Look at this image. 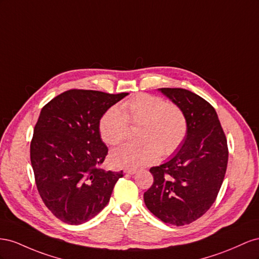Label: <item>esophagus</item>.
I'll return each mask as SVG.
<instances>
[{
	"label": "esophagus",
	"instance_id": "1",
	"mask_svg": "<svg viewBox=\"0 0 259 259\" xmlns=\"http://www.w3.org/2000/svg\"><path fill=\"white\" fill-rule=\"evenodd\" d=\"M123 171H124L125 174H128V175H135V174H137L136 169H124Z\"/></svg>",
	"mask_w": 259,
	"mask_h": 259
}]
</instances>
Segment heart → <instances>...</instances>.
<instances>
[{
    "instance_id": "b5f03b06",
    "label": "heart",
    "mask_w": 259,
    "mask_h": 259,
    "mask_svg": "<svg viewBox=\"0 0 259 259\" xmlns=\"http://www.w3.org/2000/svg\"><path fill=\"white\" fill-rule=\"evenodd\" d=\"M128 122L139 124V140L110 153V161L116 167L139 168L152 164L159 155L169 156L187 136V118L182 109L150 94H139L119 107L108 108L99 123L103 141L110 145L121 143L127 138Z\"/></svg>"
}]
</instances>
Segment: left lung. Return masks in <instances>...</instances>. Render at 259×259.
Returning a JSON list of instances; mask_svg holds the SVG:
<instances>
[{"mask_svg": "<svg viewBox=\"0 0 259 259\" xmlns=\"http://www.w3.org/2000/svg\"><path fill=\"white\" fill-rule=\"evenodd\" d=\"M158 91L178 105L187 118V136L172 156L152 167V187L144 203L166 224L184 226L202 217L215 202L223 184L228 145L215 108L186 89Z\"/></svg>", "mask_w": 259, "mask_h": 259, "instance_id": "obj_1", "label": "left lung"}]
</instances>
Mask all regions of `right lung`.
Here are the masks:
<instances>
[{"instance_id":"obj_1","label":"right lung","mask_w":259,"mask_h":259,"mask_svg":"<svg viewBox=\"0 0 259 259\" xmlns=\"http://www.w3.org/2000/svg\"><path fill=\"white\" fill-rule=\"evenodd\" d=\"M128 94L69 90L41 109L30 144L31 165L42 201L63 223L81 225L97 216L123 177L99 168L108 151L99 123Z\"/></svg>"}]
</instances>
